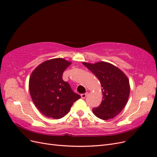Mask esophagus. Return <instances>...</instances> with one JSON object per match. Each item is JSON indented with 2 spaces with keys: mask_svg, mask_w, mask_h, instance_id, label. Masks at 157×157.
Here are the masks:
<instances>
[{
  "mask_svg": "<svg viewBox=\"0 0 157 157\" xmlns=\"http://www.w3.org/2000/svg\"><path fill=\"white\" fill-rule=\"evenodd\" d=\"M88 94V92H86V93H84V94H81V98H83V99H84L85 98H86V97L87 96Z\"/></svg>",
  "mask_w": 157,
  "mask_h": 157,
  "instance_id": "34e87169",
  "label": "esophagus"
}]
</instances>
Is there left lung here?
I'll list each match as a JSON object with an SVG mask.
<instances>
[{"mask_svg": "<svg viewBox=\"0 0 157 157\" xmlns=\"http://www.w3.org/2000/svg\"><path fill=\"white\" fill-rule=\"evenodd\" d=\"M82 64L96 76L102 87V101L92 109L94 114L105 121L115 117L125 107L129 98L130 86L127 76L116 66L105 61Z\"/></svg>", "mask_w": 157, "mask_h": 157, "instance_id": "1", "label": "left lung"}]
</instances>
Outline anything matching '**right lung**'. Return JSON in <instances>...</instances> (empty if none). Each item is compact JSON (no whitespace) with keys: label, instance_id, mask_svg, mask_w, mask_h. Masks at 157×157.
<instances>
[{"label":"right lung","instance_id":"right-lung-1","mask_svg":"<svg viewBox=\"0 0 157 157\" xmlns=\"http://www.w3.org/2000/svg\"><path fill=\"white\" fill-rule=\"evenodd\" d=\"M71 62L63 58L44 61L33 71L29 82L32 100L42 115L59 119L69 112L80 96L63 80V71Z\"/></svg>","mask_w":157,"mask_h":157}]
</instances>
